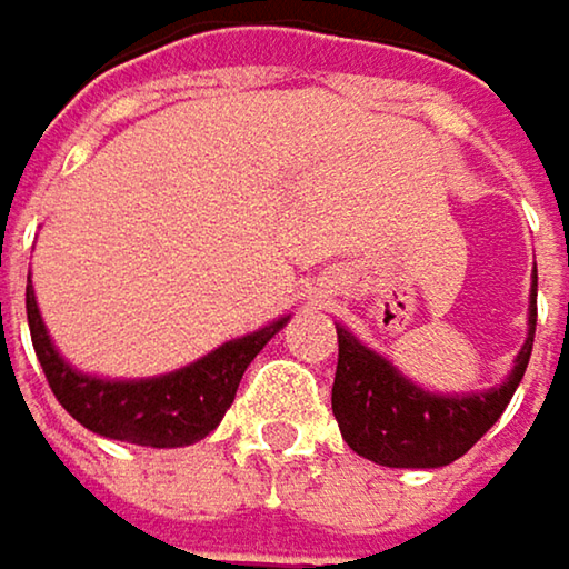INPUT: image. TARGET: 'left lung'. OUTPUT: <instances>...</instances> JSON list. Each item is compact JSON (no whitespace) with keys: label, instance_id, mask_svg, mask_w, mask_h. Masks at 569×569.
<instances>
[{"label":"left lung","instance_id":"8db88e82","mask_svg":"<svg viewBox=\"0 0 569 569\" xmlns=\"http://www.w3.org/2000/svg\"><path fill=\"white\" fill-rule=\"evenodd\" d=\"M537 323V268L531 278L528 337L505 383L481 392H432L402 377L390 360L337 327L333 419L343 442L387 468H442L465 452L501 419L518 390L533 347Z\"/></svg>","mask_w":569,"mask_h":569}]
</instances>
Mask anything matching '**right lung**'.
I'll use <instances>...</instances> for the list:
<instances>
[{
	"instance_id": "right-lung-1",
	"label": "right lung",
	"mask_w": 569,
	"mask_h": 569,
	"mask_svg": "<svg viewBox=\"0 0 569 569\" xmlns=\"http://www.w3.org/2000/svg\"><path fill=\"white\" fill-rule=\"evenodd\" d=\"M26 311H29L38 363L58 402L84 429L104 439L150 446V449H179L206 439L232 406L251 360L288 323V318L271 320L268 327L226 340L212 353L179 367L173 373L143 377V380H107L74 370L58 353L38 311L32 281L26 288Z\"/></svg>"
}]
</instances>
